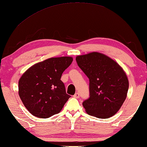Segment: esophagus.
<instances>
[{
	"mask_svg": "<svg viewBox=\"0 0 147 147\" xmlns=\"http://www.w3.org/2000/svg\"><path fill=\"white\" fill-rule=\"evenodd\" d=\"M74 97H75V98H79V97H80V94H79L78 93H75L74 95Z\"/></svg>",
	"mask_w": 147,
	"mask_h": 147,
	"instance_id": "obj_1",
	"label": "esophagus"
}]
</instances>
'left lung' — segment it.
I'll return each instance as SVG.
<instances>
[{"instance_id": "obj_1", "label": "left lung", "mask_w": 147, "mask_h": 147, "mask_svg": "<svg viewBox=\"0 0 147 147\" xmlns=\"http://www.w3.org/2000/svg\"><path fill=\"white\" fill-rule=\"evenodd\" d=\"M78 66L89 80V98L83 103L86 112L99 119L115 115L126 99L129 80L123 67L97 52L77 56Z\"/></svg>"}]
</instances>
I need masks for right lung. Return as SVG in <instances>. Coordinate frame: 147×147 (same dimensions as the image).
Wrapping results in <instances>:
<instances>
[{"label":"right lung","mask_w":147,"mask_h":147,"mask_svg":"<svg viewBox=\"0 0 147 147\" xmlns=\"http://www.w3.org/2000/svg\"><path fill=\"white\" fill-rule=\"evenodd\" d=\"M72 61L70 56L50 58L32 65L22 74L18 94L32 115L46 119L61 111L70 95L60 79Z\"/></svg>","instance_id":"right-lung-1"}]
</instances>
